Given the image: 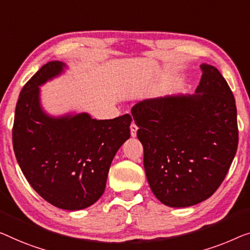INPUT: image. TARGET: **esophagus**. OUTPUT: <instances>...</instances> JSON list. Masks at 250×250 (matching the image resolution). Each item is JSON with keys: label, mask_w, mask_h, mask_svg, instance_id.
<instances>
[{"label": "esophagus", "mask_w": 250, "mask_h": 250, "mask_svg": "<svg viewBox=\"0 0 250 250\" xmlns=\"http://www.w3.org/2000/svg\"><path fill=\"white\" fill-rule=\"evenodd\" d=\"M138 131V126L136 125L135 122H132L131 125H130V132H131V137H136Z\"/></svg>", "instance_id": "1"}]
</instances>
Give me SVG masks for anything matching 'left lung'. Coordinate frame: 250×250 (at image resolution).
<instances>
[{"label": "left lung", "instance_id": "left-lung-1", "mask_svg": "<svg viewBox=\"0 0 250 250\" xmlns=\"http://www.w3.org/2000/svg\"><path fill=\"white\" fill-rule=\"evenodd\" d=\"M201 68L193 95L147 99L131 109L149 186L170 208L208 199L225 180L238 147L231 89L214 66Z\"/></svg>", "mask_w": 250, "mask_h": 250}]
</instances>
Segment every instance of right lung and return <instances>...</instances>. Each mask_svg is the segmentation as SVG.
Listing matches in <instances>:
<instances>
[{"label":"right lung","instance_id":"add662e5","mask_svg":"<svg viewBox=\"0 0 250 250\" xmlns=\"http://www.w3.org/2000/svg\"><path fill=\"white\" fill-rule=\"evenodd\" d=\"M65 62L43 65L19 96L12 131L19 166L29 184L53 206L69 211L88 208L103 194L117 151L130 138L131 115L96 120L86 112L51 115L40 86L61 76Z\"/></svg>","mask_w":250,"mask_h":250}]
</instances>
